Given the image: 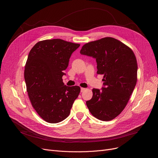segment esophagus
Here are the masks:
<instances>
[{"label": "esophagus", "instance_id": "obj_1", "mask_svg": "<svg viewBox=\"0 0 158 158\" xmlns=\"http://www.w3.org/2000/svg\"><path fill=\"white\" fill-rule=\"evenodd\" d=\"M85 88L81 87V93H82V92H84V91H85Z\"/></svg>", "mask_w": 158, "mask_h": 158}]
</instances>
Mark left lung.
Masks as SVG:
<instances>
[{
    "mask_svg": "<svg viewBox=\"0 0 158 158\" xmlns=\"http://www.w3.org/2000/svg\"><path fill=\"white\" fill-rule=\"evenodd\" d=\"M80 53L96 59L97 73L104 75V87L93 89L92 99L86 101L89 111L101 121L114 119L125 108L136 86V56L126 45L112 37L87 43Z\"/></svg>",
    "mask_w": 158,
    "mask_h": 158,
    "instance_id": "obj_1",
    "label": "left lung"
}]
</instances>
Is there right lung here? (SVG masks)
I'll list each match as a JSON object with an SVG mask.
<instances>
[{
	"label": "right lung",
	"instance_id": "right-lung-1",
	"mask_svg": "<svg viewBox=\"0 0 158 158\" xmlns=\"http://www.w3.org/2000/svg\"><path fill=\"white\" fill-rule=\"evenodd\" d=\"M80 44L60 39L37 42L29 52L24 79L32 107L40 117L57 123L69 116L81 88L68 87L62 81L72 54Z\"/></svg>",
	"mask_w": 158,
	"mask_h": 158
}]
</instances>
